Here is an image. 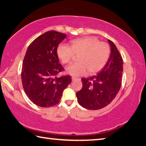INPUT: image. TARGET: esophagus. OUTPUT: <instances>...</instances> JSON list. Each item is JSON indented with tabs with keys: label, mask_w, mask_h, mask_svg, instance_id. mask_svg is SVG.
Segmentation results:
<instances>
[{
	"label": "esophagus",
	"mask_w": 146,
	"mask_h": 146,
	"mask_svg": "<svg viewBox=\"0 0 146 146\" xmlns=\"http://www.w3.org/2000/svg\"><path fill=\"white\" fill-rule=\"evenodd\" d=\"M71 79H72V81L73 82H74L75 81V80H80V78H76V77H74V76H72V78H71Z\"/></svg>",
	"instance_id": "34e87169"
}]
</instances>
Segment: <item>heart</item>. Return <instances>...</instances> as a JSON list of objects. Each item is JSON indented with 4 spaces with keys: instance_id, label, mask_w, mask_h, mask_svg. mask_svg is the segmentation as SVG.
I'll use <instances>...</instances> for the list:
<instances>
[{
    "instance_id": "heart-1",
    "label": "heart",
    "mask_w": 146,
    "mask_h": 146,
    "mask_svg": "<svg viewBox=\"0 0 146 146\" xmlns=\"http://www.w3.org/2000/svg\"><path fill=\"white\" fill-rule=\"evenodd\" d=\"M56 54L62 63H70L75 55L78 62L68 66L66 73L70 75H84L98 72L106 64L110 55V48L107 43L100 42L95 37H85L72 40L70 46L60 44Z\"/></svg>"
}]
</instances>
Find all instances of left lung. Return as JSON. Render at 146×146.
Instances as JSON below:
<instances>
[{
  "label": "left lung",
  "instance_id": "8db88e82",
  "mask_svg": "<svg viewBox=\"0 0 146 146\" xmlns=\"http://www.w3.org/2000/svg\"><path fill=\"white\" fill-rule=\"evenodd\" d=\"M111 54L97 75L82 78L83 87L76 93L79 104L88 110H99L110 104L119 92L122 80L123 59L114 43L108 39Z\"/></svg>",
  "mask_w": 146,
  "mask_h": 146
}]
</instances>
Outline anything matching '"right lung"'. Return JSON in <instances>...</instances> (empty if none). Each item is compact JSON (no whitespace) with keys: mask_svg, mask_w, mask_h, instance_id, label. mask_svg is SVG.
Listing matches in <instances>:
<instances>
[{"mask_svg":"<svg viewBox=\"0 0 146 146\" xmlns=\"http://www.w3.org/2000/svg\"><path fill=\"white\" fill-rule=\"evenodd\" d=\"M66 35L49 31L31 43L24 56L21 79L24 90L33 104L50 107L59 103L71 82L70 75L57 77L64 71L56 54L58 44Z\"/></svg>","mask_w":146,"mask_h":146,"instance_id":"1","label":"right lung"}]
</instances>
